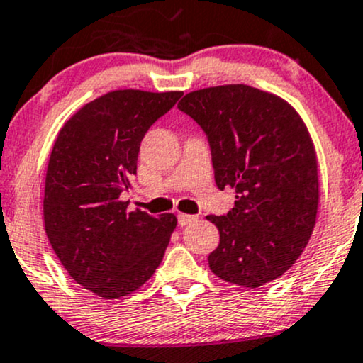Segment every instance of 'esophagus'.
<instances>
[{
    "instance_id": "obj_1",
    "label": "esophagus",
    "mask_w": 363,
    "mask_h": 363,
    "mask_svg": "<svg viewBox=\"0 0 363 363\" xmlns=\"http://www.w3.org/2000/svg\"><path fill=\"white\" fill-rule=\"evenodd\" d=\"M195 219H197V216L180 213V214H178V225H180V226H186V225H189V223L195 221Z\"/></svg>"
}]
</instances>
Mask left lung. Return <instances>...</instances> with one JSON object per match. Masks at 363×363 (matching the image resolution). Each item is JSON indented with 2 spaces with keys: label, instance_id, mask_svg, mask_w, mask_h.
<instances>
[{
  "label": "left lung",
  "instance_id": "left-lung-1",
  "mask_svg": "<svg viewBox=\"0 0 363 363\" xmlns=\"http://www.w3.org/2000/svg\"><path fill=\"white\" fill-rule=\"evenodd\" d=\"M178 108L206 132L218 189L236 192L230 213L207 216L219 230L211 271L245 288L281 278L307 247L319 207L317 154L302 116L243 84L189 92Z\"/></svg>",
  "mask_w": 363,
  "mask_h": 363
}]
</instances>
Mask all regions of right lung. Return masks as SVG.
I'll list each match as a JSON object with an SVG mask.
<instances>
[{"label":"right lung","mask_w":363,"mask_h":363,"mask_svg":"<svg viewBox=\"0 0 363 363\" xmlns=\"http://www.w3.org/2000/svg\"><path fill=\"white\" fill-rule=\"evenodd\" d=\"M180 91L121 89L91 101L61 127L48 162L44 228L80 286L106 300L127 296L164 257L177 216L128 213L120 195L137 174L140 142Z\"/></svg>","instance_id":"1"}]
</instances>
